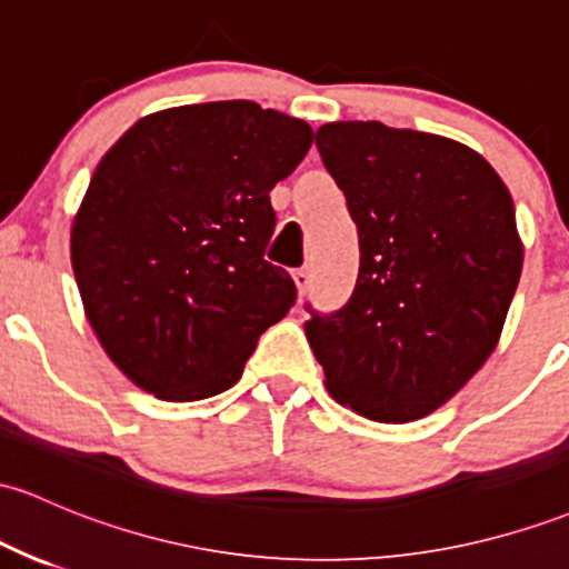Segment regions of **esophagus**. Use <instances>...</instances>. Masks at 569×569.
Wrapping results in <instances>:
<instances>
[{"label":"esophagus","instance_id":"34e87169","mask_svg":"<svg viewBox=\"0 0 569 569\" xmlns=\"http://www.w3.org/2000/svg\"><path fill=\"white\" fill-rule=\"evenodd\" d=\"M310 280H313V272H310V267H299V270H295V283H297L299 295H305V291L310 289Z\"/></svg>","mask_w":569,"mask_h":569}]
</instances>
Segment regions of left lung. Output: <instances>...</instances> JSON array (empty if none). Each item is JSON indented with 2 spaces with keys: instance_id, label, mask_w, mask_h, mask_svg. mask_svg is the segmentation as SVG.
Segmentation results:
<instances>
[{
  "instance_id": "left-lung-1",
  "label": "left lung",
  "mask_w": 569,
  "mask_h": 569,
  "mask_svg": "<svg viewBox=\"0 0 569 569\" xmlns=\"http://www.w3.org/2000/svg\"><path fill=\"white\" fill-rule=\"evenodd\" d=\"M359 229V278L310 348L340 405L405 423L446 405L497 348L521 278L516 208L495 167L440 134L380 121L316 132Z\"/></svg>"
}]
</instances>
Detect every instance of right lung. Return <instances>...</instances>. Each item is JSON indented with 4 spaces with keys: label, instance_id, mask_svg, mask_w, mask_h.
I'll return each instance as SVG.
<instances>
[{
    "label": "right lung",
    "instance_id": "1",
    "mask_svg": "<svg viewBox=\"0 0 569 569\" xmlns=\"http://www.w3.org/2000/svg\"><path fill=\"white\" fill-rule=\"evenodd\" d=\"M313 129L248 99L140 118L97 164L72 223L86 316L118 370L170 402L227 391L297 302L264 259L270 191Z\"/></svg>",
    "mask_w": 569,
    "mask_h": 569
}]
</instances>
